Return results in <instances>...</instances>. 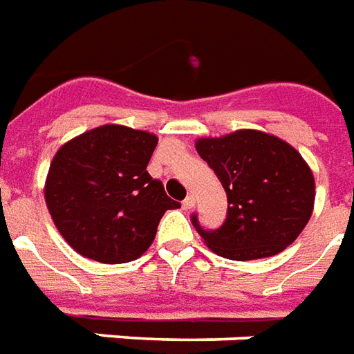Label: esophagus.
I'll return each instance as SVG.
<instances>
[{
	"instance_id": "esophagus-1",
	"label": "esophagus",
	"mask_w": 354,
	"mask_h": 354,
	"mask_svg": "<svg viewBox=\"0 0 354 354\" xmlns=\"http://www.w3.org/2000/svg\"><path fill=\"white\" fill-rule=\"evenodd\" d=\"M182 207H184L185 210H189V208L195 207V197H193V195H187L184 199V203H182Z\"/></svg>"
}]
</instances>
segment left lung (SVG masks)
Instances as JSON below:
<instances>
[{"instance_id":"left-lung-1","label":"left lung","mask_w":354,"mask_h":354,"mask_svg":"<svg viewBox=\"0 0 354 354\" xmlns=\"http://www.w3.org/2000/svg\"><path fill=\"white\" fill-rule=\"evenodd\" d=\"M195 147L227 195L222 227L203 230L197 214L192 216L212 252L227 260H260L296 241L313 214L315 178L294 147L252 129L199 138Z\"/></svg>"}]
</instances>
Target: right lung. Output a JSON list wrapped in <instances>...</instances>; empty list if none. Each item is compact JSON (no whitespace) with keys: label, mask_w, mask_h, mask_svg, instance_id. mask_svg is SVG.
<instances>
[{"label":"right lung","mask_w":354,"mask_h":354,"mask_svg":"<svg viewBox=\"0 0 354 354\" xmlns=\"http://www.w3.org/2000/svg\"><path fill=\"white\" fill-rule=\"evenodd\" d=\"M157 136L102 124L66 142L45 180L50 218L75 252L127 263L151 246L162 214L180 203L146 170Z\"/></svg>","instance_id":"1"}]
</instances>
